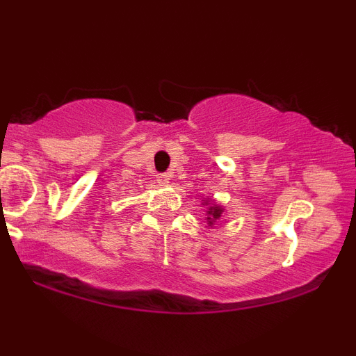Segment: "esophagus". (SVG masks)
Returning a JSON list of instances; mask_svg holds the SVG:
<instances>
[{"mask_svg": "<svg viewBox=\"0 0 356 356\" xmlns=\"http://www.w3.org/2000/svg\"><path fill=\"white\" fill-rule=\"evenodd\" d=\"M170 177H172V175H170L169 172L159 174L157 175V181H159V184H161V186H167V184L170 182Z\"/></svg>", "mask_w": 356, "mask_h": 356, "instance_id": "esophagus-1", "label": "esophagus"}]
</instances>
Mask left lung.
I'll use <instances>...</instances> for the list:
<instances>
[{
    "instance_id": "obj_1",
    "label": "left lung",
    "mask_w": 356,
    "mask_h": 356,
    "mask_svg": "<svg viewBox=\"0 0 356 356\" xmlns=\"http://www.w3.org/2000/svg\"><path fill=\"white\" fill-rule=\"evenodd\" d=\"M202 206H209V209L206 211L207 214V226H212V224L216 222V220L220 219V216H222V206H219V204H214L211 201H206L202 204Z\"/></svg>"
}]
</instances>
